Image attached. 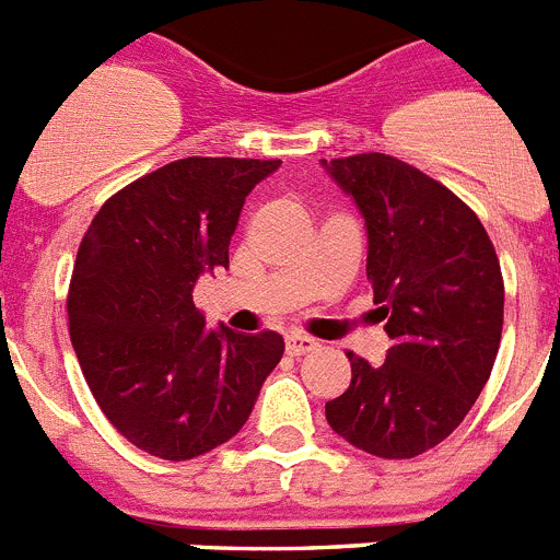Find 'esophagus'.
Instances as JSON below:
<instances>
[{"label":"esophagus","mask_w":560,"mask_h":560,"mask_svg":"<svg viewBox=\"0 0 560 560\" xmlns=\"http://www.w3.org/2000/svg\"><path fill=\"white\" fill-rule=\"evenodd\" d=\"M317 349V340L306 335H290L287 337V354L290 357H301V354H310V351Z\"/></svg>","instance_id":"esophagus-1"}]
</instances>
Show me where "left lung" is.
Instances as JSON below:
<instances>
[{"instance_id":"obj_1","label":"left lung","mask_w":560,"mask_h":560,"mask_svg":"<svg viewBox=\"0 0 560 560\" xmlns=\"http://www.w3.org/2000/svg\"><path fill=\"white\" fill-rule=\"evenodd\" d=\"M326 170L365 218L368 281L393 340L382 365L346 354L351 385L326 401V421L368 455L407 460L450 438L491 376L500 259L475 211L412 164L360 153Z\"/></svg>"}]
</instances>
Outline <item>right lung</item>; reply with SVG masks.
<instances>
[{"mask_svg":"<svg viewBox=\"0 0 560 560\" xmlns=\"http://www.w3.org/2000/svg\"><path fill=\"white\" fill-rule=\"evenodd\" d=\"M276 159L189 155L110 195L80 240L67 312L89 390L119 435L161 460L218 450L279 365V331H209L195 281L229 268L248 192Z\"/></svg>","mask_w":560,"mask_h":560,"instance_id":"right-lung-1","label":"right lung"}]
</instances>
